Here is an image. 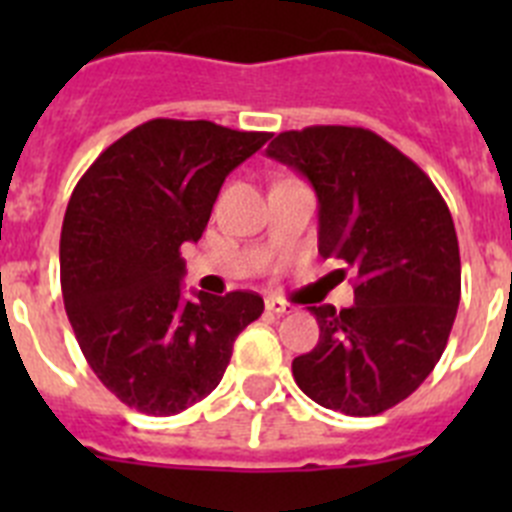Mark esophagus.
<instances>
[{"label": "esophagus", "instance_id": "1", "mask_svg": "<svg viewBox=\"0 0 512 512\" xmlns=\"http://www.w3.org/2000/svg\"><path fill=\"white\" fill-rule=\"evenodd\" d=\"M266 310L277 312V315H287V312H292L295 307L289 305V302L279 300V297H269V300H266Z\"/></svg>", "mask_w": 512, "mask_h": 512}]
</instances>
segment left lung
I'll return each mask as SVG.
<instances>
[{"label": "left lung", "instance_id": "8db88e82", "mask_svg": "<svg viewBox=\"0 0 512 512\" xmlns=\"http://www.w3.org/2000/svg\"><path fill=\"white\" fill-rule=\"evenodd\" d=\"M318 194V251L354 271V305L307 307L320 325L292 361L310 400L379 415L413 395L441 359L461 297L454 220L436 184L382 135L348 125L279 133L266 148Z\"/></svg>", "mask_w": 512, "mask_h": 512}]
</instances>
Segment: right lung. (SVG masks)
<instances>
[{
	"instance_id": "right-lung-1",
	"label": "right lung",
	"mask_w": 512,
	"mask_h": 512,
	"mask_svg": "<svg viewBox=\"0 0 512 512\" xmlns=\"http://www.w3.org/2000/svg\"><path fill=\"white\" fill-rule=\"evenodd\" d=\"M271 133L156 117L104 148L71 194L61 292L81 354L128 408L166 418L205 400L264 300L182 292V243L200 241L225 176Z\"/></svg>"
}]
</instances>
